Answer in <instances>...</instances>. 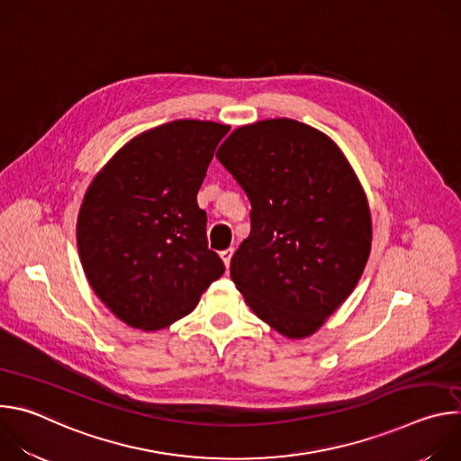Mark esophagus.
<instances>
[{
	"mask_svg": "<svg viewBox=\"0 0 461 461\" xmlns=\"http://www.w3.org/2000/svg\"><path fill=\"white\" fill-rule=\"evenodd\" d=\"M233 248H226L224 251H221V258L224 260V265H226V268H230V262H231V257H233Z\"/></svg>",
	"mask_w": 461,
	"mask_h": 461,
	"instance_id": "obj_1",
	"label": "esophagus"
}]
</instances>
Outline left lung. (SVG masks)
<instances>
[{
	"label": "left lung",
	"instance_id": "left-lung-1",
	"mask_svg": "<svg viewBox=\"0 0 461 461\" xmlns=\"http://www.w3.org/2000/svg\"><path fill=\"white\" fill-rule=\"evenodd\" d=\"M251 203L231 281L288 339L315 334L354 292L372 246L365 189L339 146L292 118L242 125L217 151Z\"/></svg>",
	"mask_w": 461,
	"mask_h": 461
}]
</instances>
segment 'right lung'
Listing matches in <instances>:
<instances>
[{
    "label": "right lung",
    "instance_id": "1",
    "mask_svg": "<svg viewBox=\"0 0 461 461\" xmlns=\"http://www.w3.org/2000/svg\"><path fill=\"white\" fill-rule=\"evenodd\" d=\"M230 125L175 120L131 139L89 184L77 222L96 297L144 332L182 319L224 274L208 248L203 180Z\"/></svg>",
    "mask_w": 461,
    "mask_h": 461
}]
</instances>
